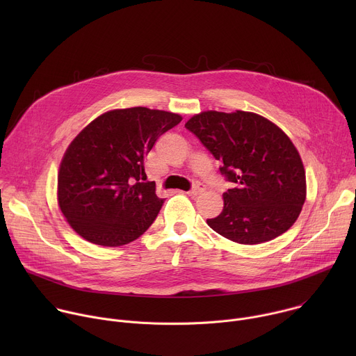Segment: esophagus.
<instances>
[{
  "label": "esophagus",
  "instance_id": "34e87169",
  "mask_svg": "<svg viewBox=\"0 0 356 356\" xmlns=\"http://www.w3.org/2000/svg\"><path fill=\"white\" fill-rule=\"evenodd\" d=\"M204 191V184H201V183H195L188 191H187V194H190V195H198L200 193H202Z\"/></svg>",
  "mask_w": 356,
  "mask_h": 356
}]
</instances>
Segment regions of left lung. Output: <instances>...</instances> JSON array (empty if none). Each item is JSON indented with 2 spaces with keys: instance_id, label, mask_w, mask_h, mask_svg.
Wrapping results in <instances>:
<instances>
[{
  "instance_id": "obj_1",
  "label": "left lung",
  "mask_w": 356,
  "mask_h": 356,
  "mask_svg": "<svg viewBox=\"0 0 356 356\" xmlns=\"http://www.w3.org/2000/svg\"><path fill=\"white\" fill-rule=\"evenodd\" d=\"M186 128L220 161L232 183L224 209L207 220L224 238L255 245L275 239L298 218L306 201V172L290 138L269 120L246 111H204Z\"/></svg>"
}]
</instances>
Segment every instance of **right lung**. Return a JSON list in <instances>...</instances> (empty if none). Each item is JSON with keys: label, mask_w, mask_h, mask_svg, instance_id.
Wrapping results in <instances>:
<instances>
[{"label": "right lung", "mask_w": 356, "mask_h": 356, "mask_svg": "<svg viewBox=\"0 0 356 356\" xmlns=\"http://www.w3.org/2000/svg\"><path fill=\"white\" fill-rule=\"evenodd\" d=\"M179 114L134 107L91 121L69 145L58 175L59 207L86 241L121 246L139 238L165 198L146 181L145 158Z\"/></svg>", "instance_id": "add662e5"}]
</instances>
